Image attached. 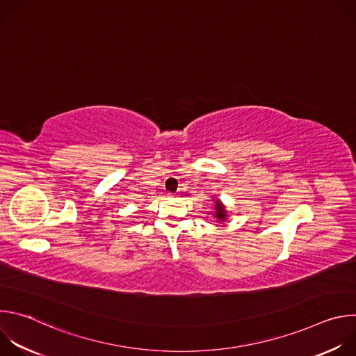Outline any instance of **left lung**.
Returning <instances> with one entry per match:
<instances>
[{
    "label": "left lung",
    "instance_id": "8db88e82",
    "mask_svg": "<svg viewBox=\"0 0 356 356\" xmlns=\"http://www.w3.org/2000/svg\"><path fill=\"white\" fill-rule=\"evenodd\" d=\"M218 221H224L227 218V213H225V209L222 207V204L220 201H216V216Z\"/></svg>",
    "mask_w": 356,
    "mask_h": 356
}]
</instances>
